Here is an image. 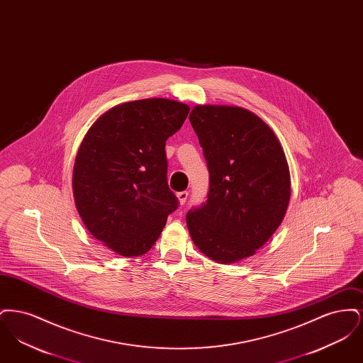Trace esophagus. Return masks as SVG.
I'll return each instance as SVG.
<instances>
[{
	"mask_svg": "<svg viewBox=\"0 0 363 363\" xmlns=\"http://www.w3.org/2000/svg\"><path fill=\"white\" fill-rule=\"evenodd\" d=\"M188 196H189V191H188V190H184V191H178V193H177V197H178V200H179V203H181L182 206L186 203Z\"/></svg>",
	"mask_w": 363,
	"mask_h": 363,
	"instance_id": "34e87169",
	"label": "esophagus"
}]
</instances>
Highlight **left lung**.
I'll list each match as a JSON object with an SVG mask.
<instances>
[{
    "mask_svg": "<svg viewBox=\"0 0 363 363\" xmlns=\"http://www.w3.org/2000/svg\"><path fill=\"white\" fill-rule=\"evenodd\" d=\"M189 121L209 173L207 201L191 208L194 245L218 262L253 256L281 223L290 172L275 133L241 107L196 106Z\"/></svg>",
    "mask_w": 363,
    "mask_h": 363,
    "instance_id": "8db88e82",
    "label": "left lung"
}]
</instances>
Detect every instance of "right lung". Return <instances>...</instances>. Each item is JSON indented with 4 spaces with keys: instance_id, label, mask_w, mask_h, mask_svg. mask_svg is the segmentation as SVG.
Segmentation results:
<instances>
[{
    "instance_id": "obj_1",
    "label": "right lung",
    "mask_w": 363,
    "mask_h": 363,
    "mask_svg": "<svg viewBox=\"0 0 363 363\" xmlns=\"http://www.w3.org/2000/svg\"><path fill=\"white\" fill-rule=\"evenodd\" d=\"M189 106L154 98L118 104L86 132L73 167V194L86 230L135 257L159 238L179 201L167 184L166 140Z\"/></svg>"
}]
</instances>
